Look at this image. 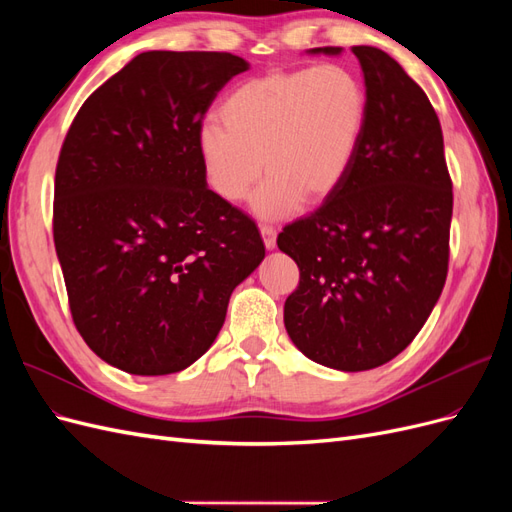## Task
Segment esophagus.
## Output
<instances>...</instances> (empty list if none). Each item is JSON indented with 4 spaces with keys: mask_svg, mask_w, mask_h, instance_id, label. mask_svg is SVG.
<instances>
[{
    "mask_svg": "<svg viewBox=\"0 0 512 512\" xmlns=\"http://www.w3.org/2000/svg\"><path fill=\"white\" fill-rule=\"evenodd\" d=\"M260 235H262V241H265V247L267 250H273L275 243H277V232L271 224H260Z\"/></svg>",
    "mask_w": 512,
    "mask_h": 512,
    "instance_id": "34e87169",
    "label": "esophagus"
}]
</instances>
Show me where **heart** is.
<instances>
[{
    "label": "heart",
    "mask_w": 512,
    "mask_h": 512,
    "mask_svg": "<svg viewBox=\"0 0 512 512\" xmlns=\"http://www.w3.org/2000/svg\"><path fill=\"white\" fill-rule=\"evenodd\" d=\"M207 121L196 149L211 192L241 203L252 198L260 218L282 220L303 200L329 198L350 173L367 123V91L344 66L271 70L237 85Z\"/></svg>",
    "instance_id": "b5f03b06"
}]
</instances>
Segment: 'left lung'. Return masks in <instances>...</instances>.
Segmentation results:
<instances>
[{"instance_id": "obj_1", "label": "left lung", "mask_w": 512, "mask_h": 512, "mask_svg": "<svg viewBox=\"0 0 512 512\" xmlns=\"http://www.w3.org/2000/svg\"><path fill=\"white\" fill-rule=\"evenodd\" d=\"M352 53L367 91L359 153L346 181L314 213L284 226L277 247L299 267L284 305L292 344L324 367L365 371L395 359L440 299L453 181L425 91L376 46Z\"/></svg>"}]
</instances>
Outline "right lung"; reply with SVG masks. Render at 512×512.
Wrapping results in <instances>:
<instances>
[{
    "instance_id": "right-lung-1",
    "label": "right lung",
    "mask_w": 512,
    "mask_h": 512,
    "mask_svg": "<svg viewBox=\"0 0 512 512\" xmlns=\"http://www.w3.org/2000/svg\"><path fill=\"white\" fill-rule=\"evenodd\" d=\"M247 68L230 53L136 55L83 102L61 145L53 239L74 327L128 374L200 359L265 258L254 220L207 188L196 149L211 102Z\"/></svg>"
}]
</instances>
